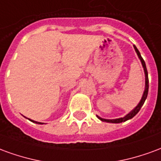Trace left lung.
Masks as SVG:
<instances>
[{
    "label": "left lung",
    "mask_w": 161,
    "mask_h": 161,
    "mask_svg": "<svg viewBox=\"0 0 161 161\" xmlns=\"http://www.w3.org/2000/svg\"><path fill=\"white\" fill-rule=\"evenodd\" d=\"M135 47V50L136 53H137V55H138L139 58L141 59L142 61V66L144 68V71H145V77H146V86H145V91H144V93H143V96H142V98L141 102L139 103V104L135 107L133 110H132L129 114H128L127 115H125L124 117H122V118H118V119H113V120H108V119H103L101 117H99L97 116L98 119H100L101 121H106V122H111V123H120V122H123V121H126L129 120V119L133 118L134 116H135L139 111H140V109L142 108V105L144 104V103H145L146 99H147V94H148V87H149V81H148V74H147V67H146V64H145V61L144 59L142 58V55H141V53L140 52L138 51V49L136 48V46H134Z\"/></svg>",
    "instance_id": "1"
}]
</instances>
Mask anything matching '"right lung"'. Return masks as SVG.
Returning a JSON list of instances; mask_svg holds the SVG:
<instances>
[{"label":"right lung","mask_w":161,"mask_h":161,"mask_svg":"<svg viewBox=\"0 0 161 161\" xmlns=\"http://www.w3.org/2000/svg\"><path fill=\"white\" fill-rule=\"evenodd\" d=\"M30 121H33V122H35V123H38V124H42L41 122H38V121H33V120H31V119H29Z\"/></svg>","instance_id":"add662e5"}]
</instances>
